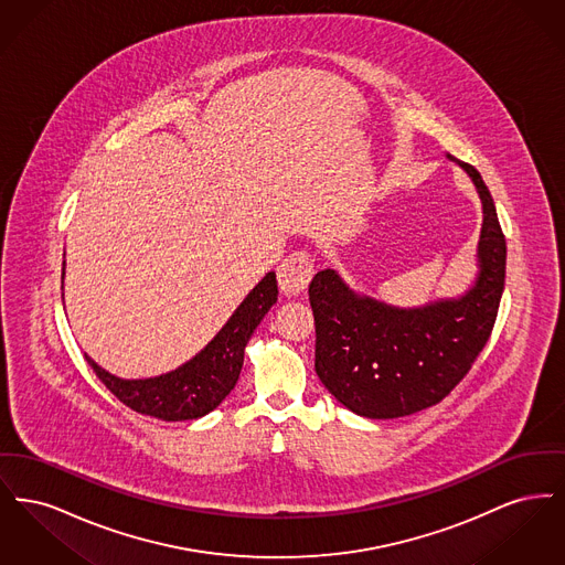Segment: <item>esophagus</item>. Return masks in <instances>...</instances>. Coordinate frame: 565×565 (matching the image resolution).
<instances>
[{"label": "esophagus", "mask_w": 565, "mask_h": 565, "mask_svg": "<svg viewBox=\"0 0 565 565\" xmlns=\"http://www.w3.org/2000/svg\"><path fill=\"white\" fill-rule=\"evenodd\" d=\"M311 277H313V258L307 252L290 254L277 270L279 288L290 296L305 292Z\"/></svg>", "instance_id": "1"}]
</instances>
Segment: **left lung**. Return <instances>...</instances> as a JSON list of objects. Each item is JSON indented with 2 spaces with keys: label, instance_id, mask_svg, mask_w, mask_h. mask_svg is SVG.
Returning <instances> with one entry per match:
<instances>
[{
  "label": "left lung",
  "instance_id": "1",
  "mask_svg": "<svg viewBox=\"0 0 565 565\" xmlns=\"http://www.w3.org/2000/svg\"><path fill=\"white\" fill-rule=\"evenodd\" d=\"M457 162L483 203L479 273L457 298L398 309L358 295L337 270L309 284L316 318V373L355 415L394 419L424 411L468 375L493 330L507 277V239L481 173Z\"/></svg>",
  "mask_w": 565,
  "mask_h": 565
}]
</instances>
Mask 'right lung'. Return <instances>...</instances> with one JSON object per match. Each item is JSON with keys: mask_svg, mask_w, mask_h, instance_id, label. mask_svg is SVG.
<instances>
[{"mask_svg": "<svg viewBox=\"0 0 565 565\" xmlns=\"http://www.w3.org/2000/svg\"><path fill=\"white\" fill-rule=\"evenodd\" d=\"M65 275V263H63ZM277 302L275 273H267L258 286L222 326L214 339L186 364L171 373L148 379H120L102 369L86 353L88 366L104 381L109 392L141 415L162 422L199 419L214 411L235 387L243 366V351L256 326Z\"/></svg>", "mask_w": 565, "mask_h": 565, "instance_id": "obj_1", "label": "right lung"}]
</instances>
